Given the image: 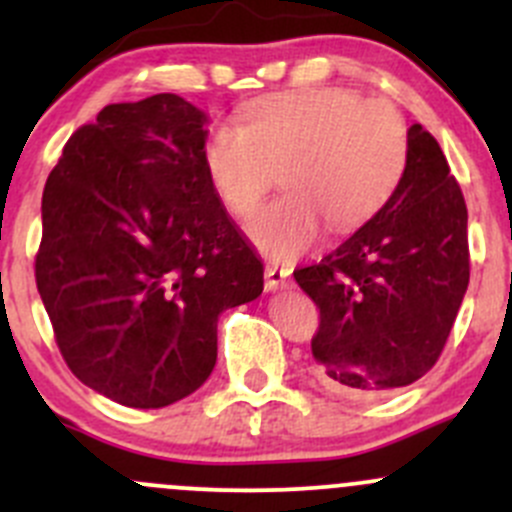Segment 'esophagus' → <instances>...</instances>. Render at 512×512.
<instances>
[{
	"mask_svg": "<svg viewBox=\"0 0 512 512\" xmlns=\"http://www.w3.org/2000/svg\"><path fill=\"white\" fill-rule=\"evenodd\" d=\"M290 267L277 265V262H267L265 267V287L267 290H280L290 282Z\"/></svg>",
	"mask_w": 512,
	"mask_h": 512,
	"instance_id": "obj_1",
	"label": "esophagus"
}]
</instances>
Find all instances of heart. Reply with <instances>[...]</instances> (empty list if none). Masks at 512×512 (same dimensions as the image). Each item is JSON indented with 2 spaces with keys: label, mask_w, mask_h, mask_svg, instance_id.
I'll list each match as a JSON object with an SVG mask.
<instances>
[{
  "label": "heart",
  "mask_w": 512,
  "mask_h": 512,
  "mask_svg": "<svg viewBox=\"0 0 512 512\" xmlns=\"http://www.w3.org/2000/svg\"><path fill=\"white\" fill-rule=\"evenodd\" d=\"M410 132L388 99L342 87H302L250 104L240 124L222 122L205 142V170L222 205L247 217L282 167L285 195L247 222V237L272 260L310 250L325 223L355 230L398 190Z\"/></svg>",
  "instance_id": "b5f03b06"
}]
</instances>
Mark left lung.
I'll return each mask as SVG.
<instances>
[{"label": "left lung", "instance_id": "left-lung-1", "mask_svg": "<svg viewBox=\"0 0 512 512\" xmlns=\"http://www.w3.org/2000/svg\"><path fill=\"white\" fill-rule=\"evenodd\" d=\"M408 167L385 205L335 252L295 270L320 310L317 380L377 398L420 380L448 342L470 280L468 207L438 140L410 127Z\"/></svg>", "mask_w": 512, "mask_h": 512}]
</instances>
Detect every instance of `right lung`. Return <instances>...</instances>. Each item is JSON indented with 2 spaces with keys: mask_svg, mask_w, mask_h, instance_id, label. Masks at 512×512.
Wrapping results in <instances>:
<instances>
[{
  "mask_svg": "<svg viewBox=\"0 0 512 512\" xmlns=\"http://www.w3.org/2000/svg\"><path fill=\"white\" fill-rule=\"evenodd\" d=\"M205 112L177 94L107 104L64 145L42 195L34 277L87 388L127 408L195 393L217 317L262 292V262L205 170Z\"/></svg>",
  "mask_w": 512,
  "mask_h": 512,
  "instance_id": "right-lung-1",
  "label": "right lung"
}]
</instances>
